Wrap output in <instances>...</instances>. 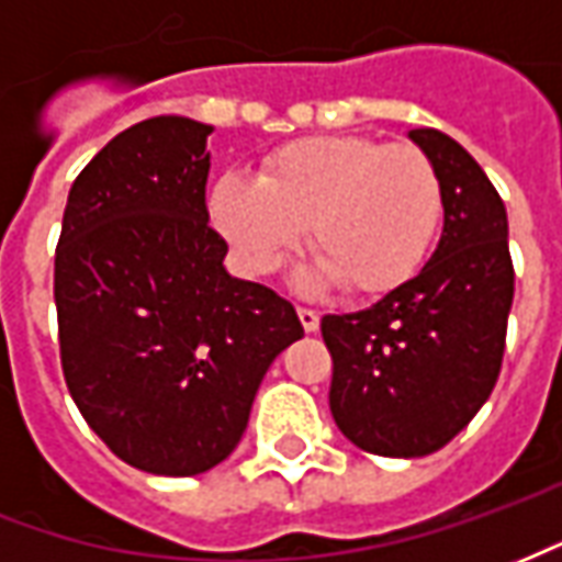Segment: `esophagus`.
I'll list each match as a JSON object with an SVG mask.
<instances>
[{
	"label": "esophagus",
	"mask_w": 562,
	"mask_h": 562,
	"mask_svg": "<svg viewBox=\"0 0 562 562\" xmlns=\"http://www.w3.org/2000/svg\"><path fill=\"white\" fill-rule=\"evenodd\" d=\"M297 318H301V325H304L306 334H316V330H318V313H316V310L297 306Z\"/></svg>",
	"instance_id": "obj_1"
}]
</instances>
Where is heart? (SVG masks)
Returning a JSON list of instances; mask_svg holds the SVG:
<instances>
[{
  "label": "heart",
  "mask_w": 562,
  "mask_h": 562,
  "mask_svg": "<svg viewBox=\"0 0 562 562\" xmlns=\"http://www.w3.org/2000/svg\"><path fill=\"white\" fill-rule=\"evenodd\" d=\"M210 220L240 268L270 273L306 228L310 285L385 294L413 280L442 220V183L422 149L361 135H316L273 149L258 180L222 173Z\"/></svg>",
  "instance_id": "1"
}]
</instances>
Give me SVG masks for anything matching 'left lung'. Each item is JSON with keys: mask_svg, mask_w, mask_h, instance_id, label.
Returning <instances> with one entry per match:
<instances>
[{"mask_svg": "<svg viewBox=\"0 0 562 562\" xmlns=\"http://www.w3.org/2000/svg\"><path fill=\"white\" fill-rule=\"evenodd\" d=\"M442 183V237L413 280L361 313L322 318L330 415L382 458H424L472 422L499 376L515 297L503 198L458 140L413 128Z\"/></svg>", "mask_w": 562, "mask_h": 562, "instance_id": "obj_1", "label": "left lung"}]
</instances>
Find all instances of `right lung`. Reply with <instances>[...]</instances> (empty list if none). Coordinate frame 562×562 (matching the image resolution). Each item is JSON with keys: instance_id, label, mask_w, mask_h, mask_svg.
<instances>
[{"instance_id": "obj_1", "label": "right lung", "mask_w": 562, "mask_h": 562, "mask_svg": "<svg viewBox=\"0 0 562 562\" xmlns=\"http://www.w3.org/2000/svg\"><path fill=\"white\" fill-rule=\"evenodd\" d=\"M210 132L153 116L108 140L68 192L56 246L68 391L104 446L153 475L228 458L273 358L304 337L289 301L222 265Z\"/></svg>"}]
</instances>
